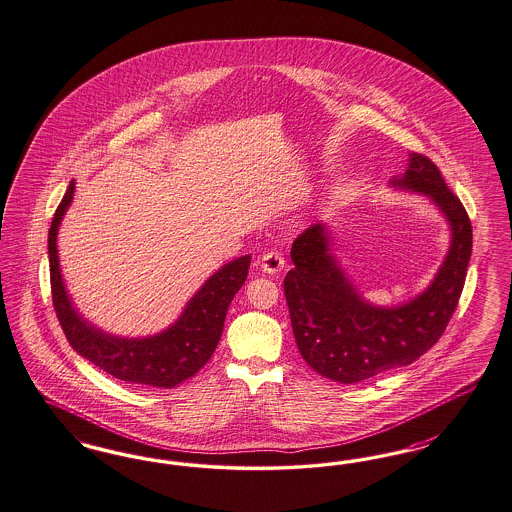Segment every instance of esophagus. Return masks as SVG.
Returning <instances> with one entry per match:
<instances>
[{
  "instance_id": "obj_1",
  "label": "esophagus",
  "mask_w": 512,
  "mask_h": 512,
  "mask_svg": "<svg viewBox=\"0 0 512 512\" xmlns=\"http://www.w3.org/2000/svg\"><path fill=\"white\" fill-rule=\"evenodd\" d=\"M284 266H286V261H284L282 253H278V251H268L261 257V268L266 274H278L284 270Z\"/></svg>"
}]
</instances>
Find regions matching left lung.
<instances>
[{
  "mask_svg": "<svg viewBox=\"0 0 512 512\" xmlns=\"http://www.w3.org/2000/svg\"><path fill=\"white\" fill-rule=\"evenodd\" d=\"M390 186L425 196L450 225V249L427 289L396 307L366 301L333 253L328 225L307 228L291 246L293 268L284 280L297 348L316 373L352 385L425 354L448 326L472 251V226L438 167L409 154Z\"/></svg>",
  "mask_w": 512,
  "mask_h": 512,
  "instance_id": "left-lung-1",
  "label": "left lung"
}]
</instances>
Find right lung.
Instances as JSON below:
<instances>
[{
  "label": "right lung",
  "instance_id": "obj_1",
  "mask_svg": "<svg viewBox=\"0 0 512 512\" xmlns=\"http://www.w3.org/2000/svg\"><path fill=\"white\" fill-rule=\"evenodd\" d=\"M74 192L76 183L72 181L57 207L47 242L53 305L68 343L93 366L125 383L162 389L181 385L204 368L219 345L226 310L246 282L251 255L238 257L211 274L186 303L181 316L164 331L148 337L106 333L85 320L74 307L62 278L57 236Z\"/></svg>",
  "mask_w": 512,
  "mask_h": 512
}]
</instances>
